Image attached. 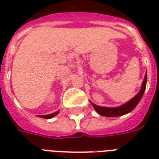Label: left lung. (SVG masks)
Here are the masks:
<instances>
[{"mask_svg":"<svg viewBox=\"0 0 159 159\" xmlns=\"http://www.w3.org/2000/svg\"><path fill=\"white\" fill-rule=\"evenodd\" d=\"M147 75L146 73L140 92L137 93L133 99H131L129 102H127V103L121 106V107H99V106H97V105L92 103V102H91V104L94 108V110L96 111L98 113L101 115V116H105V117H119V116H123L124 114L129 113V112L132 111L134 109V107L138 105V103L140 102V100H141V98L143 96V93L145 92V90H146V86H147Z\"/></svg>","mask_w":159,"mask_h":159,"instance_id":"8db88e82","label":"left lung"}]
</instances>
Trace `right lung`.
Listing matches in <instances>:
<instances>
[{
  "label": "right lung",
  "instance_id": "right-lung-1",
  "mask_svg": "<svg viewBox=\"0 0 159 159\" xmlns=\"http://www.w3.org/2000/svg\"><path fill=\"white\" fill-rule=\"evenodd\" d=\"M59 111H57L55 112H53L52 114H48V115H38V117H43V118H46V119H49V118H52L54 116H56L57 114L59 113Z\"/></svg>",
  "mask_w": 159,
  "mask_h": 159
}]
</instances>
